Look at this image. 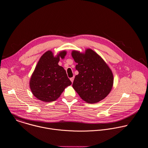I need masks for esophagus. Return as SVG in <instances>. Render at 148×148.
I'll use <instances>...</instances> for the list:
<instances>
[{
  "instance_id": "1",
  "label": "esophagus",
  "mask_w": 148,
  "mask_h": 148,
  "mask_svg": "<svg viewBox=\"0 0 148 148\" xmlns=\"http://www.w3.org/2000/svg\"><path fill=\"white\" fill-rule=\"evenodd\" d=\"M74 77H72V78H70V81H71V82L73 83V81H74Z\"/></svg>"
}]
</instances>
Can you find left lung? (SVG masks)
<instances>
[{"label": "left lung", "instance_id": "1", "mask_svg": "<svg viewBox=\"0 0 148 148\" xmlns=\"http://www.w3.org/2000/svg\"><path fill=\"white\" fill-rule=\"evenodd\" d=\"M71 55L79 72L73 84L74 89L88 103H95L104 99L113 84V73L109 66L91 49H87L85 54L73 51Z\"/></svg>", "mask_w": 148, "mask_h": 148}]
</instances>
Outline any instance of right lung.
I'll return each instance as SVG.
<instances>
[{"label":"right lung","instance_id":"1","mask_svg":"<svg viewBox=\"0 0 148 148\" xmlns=\"http://www.w3.org/2000/svg\"><path fill=\"white\" fill-rule=\"evenodd\" d=\"M65 51L57 57L51 51L46 52L39 59L30 81L34 95L45 102H51L59 97L66 87L71 85L65 70L58 65L59 58H64Z\"/></svg>","mask_w":148,"mask_h":148}]
</instances>
